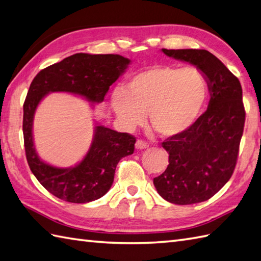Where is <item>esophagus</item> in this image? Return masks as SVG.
Masks as SVG:
<instances>
[{"instance_id": "obj_1", "label": "esophagus", "mask_w": 261, "mask_h": 261, "mask_svg": "<svg viewBox=\"0 0 261 261\" xmlns=\"http://www.w3.org/2000/svg\"><path fill=\"white\" fill-rule=\"evenodd\" d=\"M148 147H149L148 143L146 141H143V140H138L136 142V148L137 149H140V150H141V149H146Z\"/></svg>"}]
</instances>
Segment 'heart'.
I'll use <instances>...</instances> for the list:
<instances>
[{
    "label": "heart",
    "mask_w": 261,
    "mask_h": 261,
    "mask_svg": "<svg viewBox=\"0 0 261 261\" xmlns=\"http://www.w3.org/2000/svg\"><path fill=\"white\" fill-rule=\"evenodd\" d=\"M208 96V84L194 67L156 65L140 71L115 90L111 105L121 124L134 129L148 112L150 124L166 138L178 137L195 124Z\"/></svg>",
    "instance_id": "obj_1"
}]
</instances>
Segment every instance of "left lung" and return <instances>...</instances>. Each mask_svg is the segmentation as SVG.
Segmentation results:
<instances>
[{
    "mask_svg": "<svg viewBox=\"0 0 261 261\" xmlns=\"http://www.w3.org/2000/svg\"><path fill=\"white\" fill-rule=\"evenodd\" d=\"M162 51L201 70L211 98L207 110L190 130L163 142L169 165L154 177L153 185L167 202L201 203L215 195L233 174L246 120L241 84L219 58L204 49Z\"/></svg>",
    "mask_w": 261,
    "mask_h": 261,
    "instance_id": "left-lung-1",
    "label": "left lung"
}]
</instances>
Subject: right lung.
Listing matches in <instances>:
<instances>
[{"mask_svg": "<svg viewBox=\"0 0 261 261\" xmlns=\"http://www.w3.org/2000/svg\"><path fill=\"white\" fill-rule=\"evenodd\" d=\"M131 60L120 55L75 54L39 71L23 104L25 156L32 174L53 195L70 203H88L102 197L113 184L116 165L135 151L136 138L95 124L85 157L68 168L53 166L38 156L33 142V119L46 95L65 92L93 104L103 102L110 86L126 70Z\"/></svg>", "mask_w": 261, "mask_h": 261, "instance_id": "1", "label": "right lung"}]
</instances>
